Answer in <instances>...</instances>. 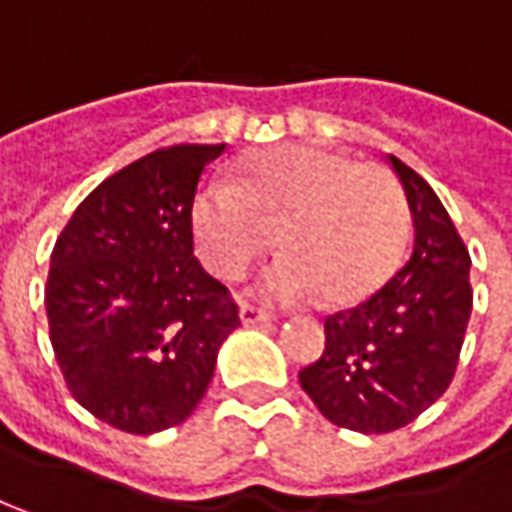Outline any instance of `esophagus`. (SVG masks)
Listing matches in <instances>:
<instances>
[{
  "label": "esophagus",
  "mask_w": 512,
  "mask_h": 512,
  "mask_svg": "<svg viewBox=\"0 0 512 512\" xmlns=\"http://www.w3.org/2000/svg\"><path fill=\"white\" fill-rule=\"evenodd\" d=\"M240 321L243 324H263V321H272V313L255 307V304H240Z\"/></svg>",
  "instance_id": "1"
}]
</instances>
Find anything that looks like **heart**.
Returning a JSON list of instances; mask_svg holds the SVG:
<instances>
[{
	"label": "heart",
	"mask_w": 512,
	"mask_h": 512,
	"mask_svg": "<svg viewBox=\"0 0 512 512\" xmlns=\"http://www.w3.org/2000/svg\"><path fill=\"white\" fill-rule=\"evenodd\" d=\"M194 234L205 263L228 281L278 237L284 255L260 278L269 301L307 304L321 295L330 307H350L394 275L408 202L385 167L318 147H272L240 167L237 185H202Z\"/></svg>",
	"instance_id": "heart-1"
}]
</instances>
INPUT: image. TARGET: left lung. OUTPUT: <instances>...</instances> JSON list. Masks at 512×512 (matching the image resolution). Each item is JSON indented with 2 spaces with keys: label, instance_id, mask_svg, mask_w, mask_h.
<instances>
[{
  "label": "left lung",
  "instance_id": "1",
  "mask_svg": "<svg viewBox=\"0 0 512 512\" xmlns=\"http://www.w3.org/2000/svg\"><path fill=\"white\" fill-rule=\"evenodd\" d=\"M388 165L411 208V257L368 301L324 318V353L298 374L330 423L365 435L403 429L449 388L472 313L458 228L417 170Z\"/></svg>",
  "mask_w": 512,
  "mask_h": 512
}]
</instances>
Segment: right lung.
I'll return each mask as SVG.
<instances>
[{
    "label": "right lung",
    "mask_w": 512,
    "mask_h": 512,
    "mask_svg": "<svg viewBox=\"0 0 512 512\" xmlns=\"http://www.w3.org/2000/svg\"><path fill=\"white\" fill-rule=\"evenodd\" d=\"M226 144L159 147L104 179L60 231L48 339L66 388L112 429L153 435L202 400L240 324L228 286L194 257V196Z\"/></svg>",
    "instance_id": "right-lung-1"
}]
</instances>
